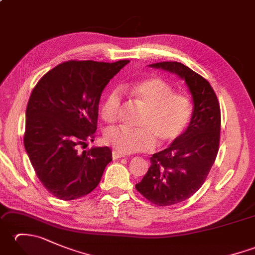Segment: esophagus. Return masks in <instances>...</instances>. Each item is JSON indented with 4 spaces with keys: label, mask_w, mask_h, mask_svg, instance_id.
I'll use <instances>...</instances> for the list:
<instances>
[{
    "label": "esophagus",
    "mask_w": 255,
    "mask_h": 255,
    "mask_svg": "<svg viewBox=\"0 0 255 255\" xmlns=\"http://www.w3.org/2000/svg\"><path fill=\"white\" fill-rule=\"evenodd\" d=\"M113 159L114 160H117V159H121V158H124V155L123 154H121V153H118L117 151H113Z\"/></svg>",
    "instance_id": "1"
}]
</instances>
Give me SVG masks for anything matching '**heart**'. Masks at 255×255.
Masks as SVG:
<instances>
[{"mask_svg":"<svg viewBox=\"0 0 255 255\" xmlns=\"http://www.w3.org/2000/svg\"><path fill=\"white\" fill-rule=\"evenodd\" d=\"M132 96L144 107L138 123L140 128L113 127L104 133V141L121 154L142 152L170 144L186 130L193 114L189 97L174 93L173 86L160 78H150L133 84ZM122 105V93L111 91L102 104L101 115L106 123L116 122Z\"/></svg>","mask_w":255,"mask_h":255,"instance_id":"b5f03b06","label":"heart"}]
</instances>
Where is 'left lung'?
<instances>
[{"mask_svg": "<svg viewBox=\"0 0 255 255\" xmlns=\"http://www.w3.org/2000/svg\"><path fill=\"white\" fill-rule=\"evenodd\" d=\"M149 67L177 74L193 99V114L186 130L166 149L152 154L148 172L137 191L156 206L186 200L202 187L219 150L220 106L215 91L202 75L176 61Z\"/></svg>", "mask_w": 255, "mask_h": 255, "instance_id": "left-lung-1", "label": "left lung"}]
</instances>
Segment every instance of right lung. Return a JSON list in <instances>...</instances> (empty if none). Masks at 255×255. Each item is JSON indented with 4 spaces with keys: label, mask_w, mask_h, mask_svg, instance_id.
<instances>
[{
    "label": "right lung",
    "mask_w": 255,
    "mask_h": 255,
    "mask_svg": "<svg viewBox=\"0 0 255 255\" xmlns=\"http://www.w3.org/2000/svg\"><path fill=\"white\" fill-rule=\"evenodd\" d=\"M129 60H71L58 64L32 90L26 108L24 145L36 175L53 196L72 200L99 185L112 161L108 147H94L103 90Z\"/></svg>",
    "instance_id": "1"
}]
</instances>
